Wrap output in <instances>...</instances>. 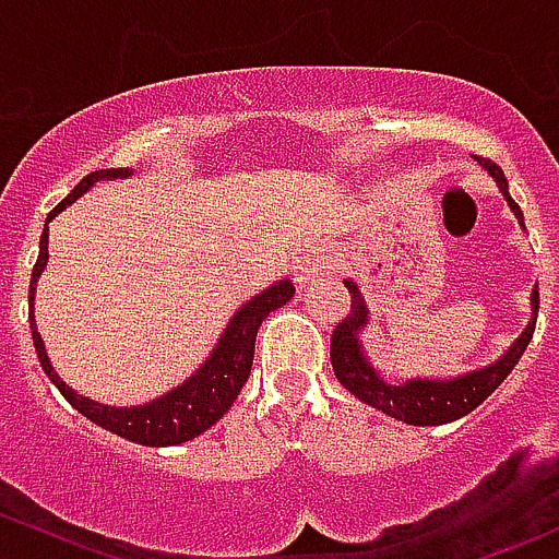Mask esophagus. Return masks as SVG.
I'll return each mask as SVG.
<instances>
[{"label":"esophagus","mask_w":559,"mask_h":559,"mask_svg":"<svg viewBox=\"0 0 559 559\" xmlns=\"http://www.w3.org/2000/svg\"><path fill=\"white\" fill-rule=\"evenodd\" d=\"M326 262H324V253L319 251H302L300 264H297V273H300L302 284H311V281L319 278L324 273Z\"/></svg>","instance_id":"1"}]
</instances>
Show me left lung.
<instances>
[{
    "label": "left lung",
    "mask_w": 559,
    "mask_h": 559,
    "mask_svg": "<svg viewBox=\"0 0 559 559\" xmlns=\"http://www.w3.org/2000/svg\"><path fill=\"white\" fill-rule=\"evenodd\" d=\"M478 165L484 167L492 180L498 183L500 194L506 197L509 207L514 211L516 222L524 229V216L514 200L509 194V180H506L503 170L495 165L492 159H478ZM348 286V295H352V311L346 313V319L332 330L330 341V362L335 370L337 381L359 397L362 403L373 405V408L384 411L392 419L405 421V425L414 427H436V425H449V421L460 419V416L471 414L473 408L484 403L489 394L495 392L506 379H509L511 370L516 368L520 357L527 348L530 337L535 332V319H538V286L530 295V308H533V321H527L524 332L511 343L509 352L500 359H495L487 368L471 370L465 376H456V379H411L405 384H392L386 381L379 370L370 365L368 354H365L362 341H359V332L365 330V324L370 321L368 306H365V297L359 292V286L354 281H343Z\"/></svg>",
    "instance_id": "left-lung-1"
}]
</instances>
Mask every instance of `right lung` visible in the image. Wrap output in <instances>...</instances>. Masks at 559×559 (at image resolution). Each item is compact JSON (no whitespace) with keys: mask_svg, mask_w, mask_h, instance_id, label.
Masks as SVG:
<instances>
[{"mask_svg":"<svg viewBox=\"0 0 559 559\" xmlns=\"http://www.w3.org/2000/svg\"><path fill=\"white\" fill-rule=\"evenodd\" d=\"M132 170H97L81 180V183L72 189V194H67V200H61L53 211L48 213V222L56 213L64 211L67 205L78 200L81 194H86L97 180H112V178H129ZM48 222H45L43 238H39V257L35 270H32V284H29V326H32V341H35L37 359L43 365L45 376L53 381L56 389L64 394L67 403L72 408L81 411L86 419H92L94 425L105 427V430L116 432V436L127 438V441L143 443V447H175V443H186L191 438H197L200 432H205L207 427L216 425L233 403L238 400L240 389L248 381L253 362V343H257V330L264 321V316L275 308L286 306V302L295 297V286L289 278L275 281L273 286L262 292V295L251 297L238 313L229 319L227 330L218 337L216 348L211 352V357L205 359L200 370H197L191 379H186L183 384L175 386L173 392L162 394V397L151 400L145 405H132V408H112V405H103L97 400H88L83 394H78L75 389H70L64 381L59 379V373L50 365L48 354H45V343L39 337L37 324H35V289L37 278L43 275L45 262H48Z\"/></svg>","mask_w":559,"mask_h":559,"instance_id":"1","label":"right lung"}]
</instances>
